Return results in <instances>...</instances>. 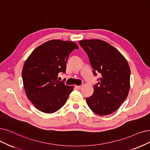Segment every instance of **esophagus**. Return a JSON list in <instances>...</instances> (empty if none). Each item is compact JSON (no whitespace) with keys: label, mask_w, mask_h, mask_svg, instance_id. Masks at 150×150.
<instances>
[{"label":"esophagus","mask_w":150,"mask_h":150,"mask_svg":"<svg viewBox=\"0 0 150 150\" xmlns=\"http://www.w3.org/2000/svg\"><path fill=\"white\" fill-rule=\"evenodd\" d=\"M75 87L76 88L77 90H81L83 86H77V85H75Z\"/></svg>","instance_id":"esophagus-1"}]
</instances>
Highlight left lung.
Returning a JSON list of instances; mask_svg holds the SVG:
<instances>
[{"mask_svg": "<svg viewBox=\"0 0 150 150\" xmlns=\"http://www.w3.org/2000/svg\"><path fill=\"white\" fill-rule=\"evenodd\" d=\"M89 57L94 74L101 77L94 86L93 95L86 98L88 106L99 115L117 110L130 90V69L128 62L117 49L100 40L79 41Z\"/></svg>", "mask_w": 150, "mask_h": 150, "instance_id": "left-lung-1", "label": "left lung"}]
</instances>
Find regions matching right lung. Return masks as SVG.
I'll return each mask as SVG.
<instances>
[{
  "label": "right lung",
  "instance_id": "obj_1",
  "mask_svg": "<svg viewBox=\"0 0 150 150\" xmlns=\"http://www.w3.org/2000/svg\"><path fill=\"white\" fill-rule=\"evenodd\" d=\"M73 41L52 40L42 44L27 58L22 69V79L28 99L40 111L51 114L65 104L74 86L57 80L65 73L66 63L74 49Z\"/></svg>",
  "mask_w": 150,
  "mask_h": 150
}]
</instances>
